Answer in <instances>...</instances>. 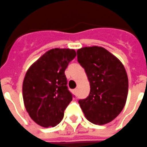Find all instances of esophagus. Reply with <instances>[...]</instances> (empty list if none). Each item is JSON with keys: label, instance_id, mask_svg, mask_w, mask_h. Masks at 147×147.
Segmentation results:
<instances>
[{"label": "esophagus", "instance_id": "1", "mask_svg": "<svg viewBox=\"0 0 147 147\" xmlns=\"http://www.w3.org/2000/svg\"><path fill=\"white\" fill-rule=\"evenodd\" d=\"M76 91H77L76 89H74V90H73V93H74V94H76Z\"/></svg>", "mask_w": 147, "mask_h": 147}]
</instances>
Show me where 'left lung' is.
<instances>
[{"label":"left lung","mask_w":147,"mask_h":147,"mask_svg":"<svg viewBox=\"0 0 147 147\" xmlns=\"http://www.w3.org/2000/svg\"><path fill=\"white\" fill-rule=\"evenodd\" d=\"M77 59L85 69L91 88L87 98L79 100L80 107L92 123H109L126 104L129 89L126 69L116 56L98 46L79 49Z\"/></svg>","instance_id":"8db88e82"}]
</instances>
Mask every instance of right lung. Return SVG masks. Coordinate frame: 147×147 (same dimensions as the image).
Returning a JSON list of instances; mask_svg holds the SVG:
<instances>
[{
    "instance_id": "obj_1",
    "label": "right lung",
    "mask_w": 147,
    "mask_h": 147,
    "mask_svg": "<svg viewBox=\"0 0 147 147\" xmlns=\"http://www.w3.org/2000/svg\"><path fill=\"white\" fill-rule=\"evenodd\" d=\"M76 56L74 49L54 48L32 64L24 79V104L33 121L42 127H54L72 100L65 74Z\"/></svg>"
}]
</instances>
